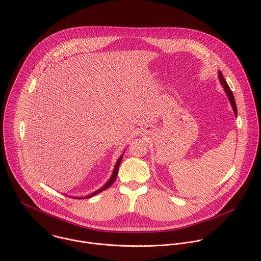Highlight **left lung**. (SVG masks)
<instances>
[{
    "label": "left lung",
    "mask_w": 261,
    "mask_h": 261,
    "mask_svg": "<svg viewBox=\"0 0 261 261\" xmlns=\"http://www.w3.org/2000/svg\"><path fill=\"white\" fill-rule=\"evenodd\" d=\"M219 77H220V81H221L222 85L224 86V88H225V90H226V92H227V94H228V97H229V99H230V101H231V105H232V107H233V110H234V112H235V115H237V107H236V101H235L233 92H232L231 88L229 87L227 81L225 80V78H224L222 72H219Z\"/></svg>",
    "instance_id": "8db88e82"
}]
</instances>
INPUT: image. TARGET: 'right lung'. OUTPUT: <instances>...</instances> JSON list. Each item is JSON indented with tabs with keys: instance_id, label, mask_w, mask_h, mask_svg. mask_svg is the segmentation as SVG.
Returning <instances> with one entry per match:
<instances>
[{
	"instance_id": "obj_1",
	"label": "right lung",
	"mask_w": 261,
	"mask_h": 261,
	"mask_svg": "<svg viewBox=\"0 0 261 261\" xmlns=\"http://www.w3.org/2000/svg\"><path fill=\"white\" fill-rule=\"evenodd\" d=\"M124 154V153H123ZM122 159H123V155H121L120 158H119V160H118V162H117V164H116V166H115V169H114V172H113V175H112V177H111V179L106 183V185L105 186H102L99 190H97V191H95L94 193H92V194H90V195H88V196H86V197H84V198H89V197H92V196H94V195H96V194H98L99 192H101V191H103V190H106V189H108V188H110L112 185H113V183L115 182V180H116V178H117V175H118V170H119V166H120V163H121V161H122ZM80 199V198H79ZM82 199V198H81Z\"/></svg>"
}]
</instances>
